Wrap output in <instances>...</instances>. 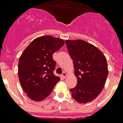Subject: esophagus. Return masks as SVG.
I'll list each match as a JSON object with an SVG mask.
<instances>
[{
	"instance_id": "obj_1",
	"label": "esophagus",
	"mask_w": 123,
	"mask_h": 123,
	"mask_svg": "<svg viewBox=\"0 0 123 123\" xmlns=\"http://www.w3.org/2000/svg\"><path fill=\"white\" fill-rule=\"evenodd\" d=\"M62 77L64 79H65L67 77V74L65 72H63V73H62Z\"/></svg>"
}]
</instances>
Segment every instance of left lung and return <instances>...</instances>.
<instances>
[{"instance_id": "8db88e82", "label": "left lung", "mask_w": 123, "mask_h": 123, "mask_svg": "<svg viewBox=\"0 0 123 123\" xmlns=\"http://www.w3.org/2000/svg\"><path fill=\"white\" fill-rule=\"evenodd\" d=\"M73 61L77 85L70 90L74 99L80 103L92 101L101 93L108 76L104 54L90 43L75 40L65 41Z\"/></svg>"}]
</instances>
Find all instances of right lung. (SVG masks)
I'll use <instances>...</instances> for the list:
<instances>
[{"label": "right lung", "instance_id": "obj_1", "mask_svg": "<svg viewBox=\"0 0 123 123\" xmlns=\"http://www.w3.org/2000/svg\"><path fill=\"white\" fill-rule=\"evenodd\" d=\"M64 44L62 39L42 36L31 42L19 59L18 76L25 92L34 101H42L52 92L60 80L55 76V62L52 55Z\"/></svg>", "mask_w": 123, "mask_h": 123}]
</instances>
